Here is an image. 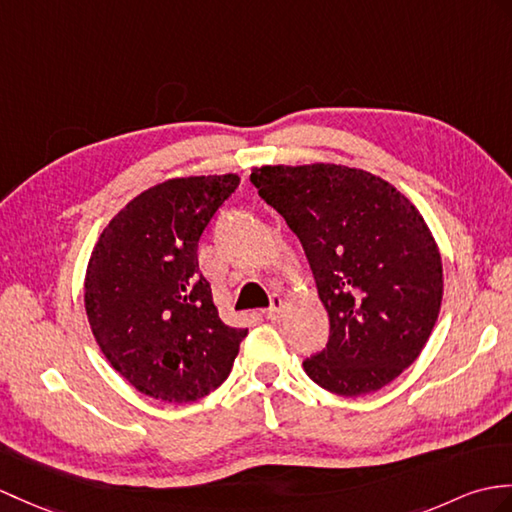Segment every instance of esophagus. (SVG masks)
Here are the masks:
<instances>
[{"label":"esophagus","instance_id":"1","mask_svg":"<svg viewBox=\"0 0 512 512\" xmlns=\"http://www.w3.org/2000/svg\"><path fill=\"white\" fill-rule=\"evenodd\" d=\"M283 310H285V299H283V296H272L270 307L266 310V316H268L270 320H279L281 314H283Z\"/></svg>","mask_w":512,"mask_h":512}]
</instances>
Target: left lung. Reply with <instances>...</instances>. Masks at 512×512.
I'll return each instance as SVG.
<instances>
[{
  "label": "left lung",
  "instance_id": "obj_1",
  "mask_svg": "<svg viewBox=\"0 0 512 512\" xmlns=\"http://www.w3.org/2000/svg\"><path fill=\"white\" fill-rule=\"evenodd\" d=\"M251 181L301 240L329 314L327 347L305 373L342 397L384 388L419 358L441 312V251L419 209L349 165H261Z\"/></svg>",
  "mask_w": 512,
  "mask_h": 512
}]
</instances>
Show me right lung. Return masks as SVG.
Segmentation results:
<instances>
[{"mask_svg":"<svg viewBox=\"0 0 512 512\" xmlns=\"http://www.w3.org/2000/svg\"><path fill=\"white\" fill-rule=\"evenodd\" d=\"M240 176L170 178L120 209L95 242L85 310L104 358L139 392L168 403L229 377L248 329L222 323L198 270V240Z\"/></svg>","mask_w":512,"mask_h":512,"instance_id":"obj_1","label":"right lung"}]
</instances>
